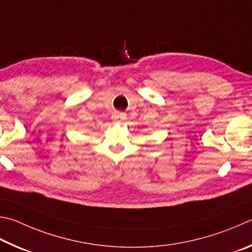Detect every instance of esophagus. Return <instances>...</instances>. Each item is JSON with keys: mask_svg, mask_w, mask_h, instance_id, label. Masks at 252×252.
I'll return each instance as SVG.
<instances>
[{"mask_svg": "<svg viewBox=\"0 0 252 252\" xmlns=\"http://www.w3.org/2000/svg\"><path fill=\"white\" fill-rule=\"evenodd\" d=\"M126 114L125 113H122V112H118V113H114L113 116H112V119L115 122V123H123L126 121Z\"/></svg>", "mask_w": 252, "mask_h": 252, "instance_id": "1", "label": "esophagus"}]
</instances>
